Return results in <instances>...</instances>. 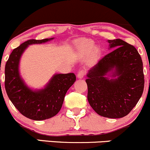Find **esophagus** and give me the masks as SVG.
Masks as SVG:
<instances>
[{
  "label": "esophagus",
  "mask_w": 150,
  "mask_h": 150,
  "mask_svg": "<svg viewBox=\"0 0 150 150\" xmlns=\"http://www.w3.org/2000/svg\"><path fill=\"white\" fill-rule=\"evenodd\" d=\"M85 75V70H80V71L78 72V75H77V77H78V78L79 79H82L84 78Z\"/></svg>",
  "instance_id": "esophagus-1"
}]
</instances>
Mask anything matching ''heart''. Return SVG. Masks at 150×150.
<instances>
[{"instance_id":"b5f03b06","label":"heart","mask_w":150,"mask_h":150,"mask_svg":"<svg viewBox=\"0 0 150 150\" xmlns=\"http://www.w3.org/2000/svg\"><path fill=\"white\" fill-rule=\"evenodd\" d=\"M75 49L79 55L86 56L90 54L92 57H96L100 55V49L98 46H95V42L90 39H83L76 42Z\"/></svg>"}]
</instances>
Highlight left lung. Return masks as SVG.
Returning a JSON list of instances; mask_svg holds the SVG:
<instances>
[{"label": "left lung", "mask_w": 150, "mask_h": 150, "mask_svg": "<svg viewBox=\"0 0 150 150\" xmlns=\"http://www.w3.org/2000/svg\"><path fill=\"white\" fill-rule=\"evenodd\" d=\"M108 42L113 50L87 74L88 100L100 116L121 118L130 112L142 96L143 64L133 45L121 39Z\"/></svg>", "instance_id": "1"}]
</instances>
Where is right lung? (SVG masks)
<instances>
[{"instance_id":"1","label":"right lung","mask_w":150,"mask_h":150,"mask_svg":"<svg viewBox=\"0 0 150 150\" xmlns=\"http://www.w3.org/2000/svg\"><path fill=\"white\" fill-rule=\"evenodd\" d=\"M53 39L25 41L12 51L5 67V88L8 98L21 114L33 120H43L56 115L67 91L76 80L72 72L55 74L43 88L34 90L21 77L19 65L25 50L30 45L45 43Z\"/></svg>"}]
</instances>
